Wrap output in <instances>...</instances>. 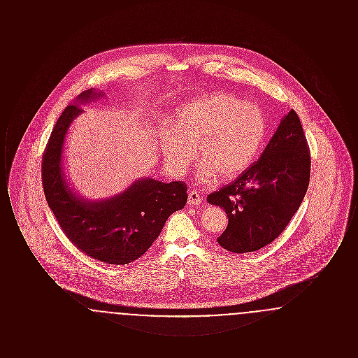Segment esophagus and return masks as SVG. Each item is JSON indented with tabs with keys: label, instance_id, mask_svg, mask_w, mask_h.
<instances>
[{
	"label": "esophagus",
	"instance_id": "1",
	"mask_svg": "<svg viewBox=\"0 0 358 358\" xmlns=\"http://www.w3.org/2000/svg\"><path fill=\"white\" fill-rule=\"evenodd\" d=\"M203 203L201 196L199 194L197 190H190L187 194V204L189 205H200Z\"/></svg>",
	"mask_w": 358,
	"mask_h": 358
}]
</instances>
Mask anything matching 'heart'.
<instances>
[{"label": "heart", "mask_w": 358, "mask_h": 358, "mask_svg": "<svg viewBox=\"0 0 358 358\" xmlns=\"http://www.w3.org/2000/svg\"><path fill=\"white\" fill-rule=\"evenodd\" d=\"M177 127L162 130V150L171 171L182 174L192 164L199 145V159L204 164L200 177L212 181L232 180L245 171L260 153L267 122L252 103L225 92L201 95L177 113Z\"/></svg>", "instance_id": "1"}]
</instances>
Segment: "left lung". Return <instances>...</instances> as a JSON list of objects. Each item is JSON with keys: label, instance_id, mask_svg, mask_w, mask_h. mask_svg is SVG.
I'll return each instance as SVG.
<instances>
[{"label": "left lung", "instance_id": "obj_1", "mask_svg": "<svg viewBox=\"0 0 358 358\" xmlns=\"http://www.w3.org/2000/svg\"><path fill=\"white\" fill-rule=\"evenodd\" d=\"M311 157L301 120L291 110L260 158L206 197L228 216L217 238L227 251L244 254L271 244L296 213L310 181Z\"/></svg>", "mask_w": 358, "mask_h": 358}]
</instances>
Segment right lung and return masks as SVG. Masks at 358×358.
<instances>
[{"instance_id":"1","label":"right lung","mask_w":358,"mask_h":358,"mask_svg":"<svg viewBox=\"0 0 358 358\" xmlns=\"http://www.w3.org/2000/svg\"><path fill=\"white\" fill-rule=\"evenodd\" d=\"M101 94L90 88L78 99L88 102ZM80 113V104L71 103L52 130L41 162L45 200L78 250L107 264H127L143 255L171 213L185 206L187 187L182 181L143 178L108 200L91 203L78 197L63 176L62 153L69 124Z\"/></svg>"}]
</instances>
